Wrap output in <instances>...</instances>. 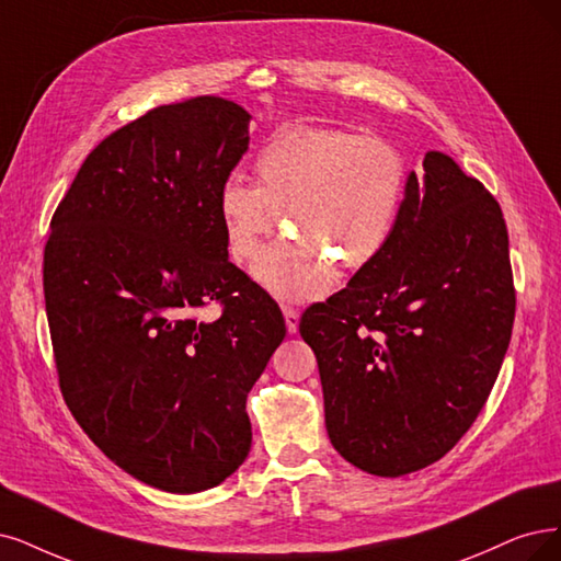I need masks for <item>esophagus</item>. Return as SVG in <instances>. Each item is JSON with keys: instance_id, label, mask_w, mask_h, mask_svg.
<instances>
[{"instance_id": "obj_1", "label": "esophagus", "mask_w": 561, "mask_h": 561, "mask_svg": "<svg viewBox=\"0 0 561 561\" xmlns=\"http://www.w3.org/2000/svg\"><path fill=\"white\" fill-rule=\"evenodd\" d=\"M282 312H284V319H286V330L291 335H296L298 333V323H300V312H298V309H294V307H282Z\"/></svg>"}]
</instances>
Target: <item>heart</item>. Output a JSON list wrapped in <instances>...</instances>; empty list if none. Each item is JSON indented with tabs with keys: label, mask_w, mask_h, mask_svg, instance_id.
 Here are the masks:
<instances>
[{
	"label": "heart",
	"mask_w": 561,
	"mask_h": 561,
	"mask_svg": "<svg viewBox=\"0 0 561 561\" xmlns=\"http://www.w3.org/2000/svg\"><path fill=\"white\" fill-rule=\"evenodd\" d=\"M259 186L228 178L217 210L233 261H252L284 215L291 238L270 244L254 279L279 300L333 291L335 263L363 270L381 256L407 196V159L388 138L328 127H286L256 161Z\"/></svg>",
	"instance_id": "heart-1"
}]
</instances>
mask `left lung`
Listing matches in <instances>:
<instances>
[{"label":"left lung","instance_id":"8db88e82","mask_svg":"<svg viewBox=\"0 0 561 561\" xmlns=\"http://www.w3.org/2000/svg\"><path fill=\"white\" fill-rule=\"evenodd\" d=\"M409 173L377 261L300 319L325 430L375 476L419 471L462 439L500 375L515 319L500 203L444 152Z\"/></svg>","mask_w":561,"mask_h":561}]
</instances>
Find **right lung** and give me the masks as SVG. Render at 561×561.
Segmentation results:
<instances>
[{"instance_id": "obj_1", "label": "right lung", "mask_w": 561, "mask_h": 561, "mask_svg": "<svg viewBox=\"0 0 561 561\" xmlns=\"http://www.w3.org/2000/svg\"><path fill=\"white\" fill-rule=\"evenodd\" d=\"M249 119L221 96L152 108L96 145L50 221L61 396L108 460L163 492L215 488L244 462L247 392L286 335L277 302L228 261L217 210ZM213 299L222 314L198 320Z\"/></svg>"}]
</instances>
